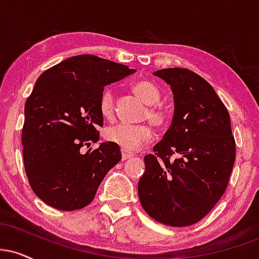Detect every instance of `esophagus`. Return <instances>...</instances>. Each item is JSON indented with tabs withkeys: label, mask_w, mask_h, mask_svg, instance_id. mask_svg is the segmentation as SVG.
I'll return each instance as SVG.
<instances>
[{
	"label": "esophagus",
	"mask_w": 259,
	"mask_h": 259,
	"mask_svg": "<svg viewBox=\"0 0 259 259\" xmlns=\"http://www.w3.org/2000/svg\"><path fill=\"white\" fill-rule=\"evenodd\" d=\"M133 156H134L133 153H129V152H126L125 150H121V158H123V160H126V159L132 158Z\"/></svg>",
	"instance_id": "34e87169"
}]
</instances>
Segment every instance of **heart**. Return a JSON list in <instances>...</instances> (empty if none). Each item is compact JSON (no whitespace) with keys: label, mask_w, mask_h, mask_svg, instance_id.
I'll return each instance as SVG.
<instances>
[{"label":"heart","mask_w":259,"mask_h":259,"mask_svg":"<svg viewBox=\"0 0 259 259\" xmlns=\"http://www.w3.org/2000/svg\"><path fill=\"white\" fill-rule=\"evenodd\" d=\"M133 92L148 105L145 112V119H148L156 127H164L169 123V114L164 108L156 103L160 100V91L156 85L151 81H138L133 85ZM100 112L107 119H111L114 114V96L111 89H106L100 97ZM107 141L113 142L125 150L126 152L138 151L140 147L147 144L152 138V129L148 124H114L107 127L105 132Z\"/></svg>","instance_id":"heart-1"}]
</instances>
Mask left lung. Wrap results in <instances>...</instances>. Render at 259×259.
I'll list each match as a JSON object with an SVG mask.
<instances>
[{
	"instance_id": "8db88e82",
	"label": "left lung",
	"mask_w": 259,
	"mask_h": 259,
	"mask_svg": "<svg viewBox=\"0 0 259 259\" xmlns=\"http://www.w3.org/2000/svg\"><path fill=\"white\" fill-rule=\"evenodd\" d=\"M154 75L170 85L175 111L154 153L145 156L139 198L154 221L189 227L203 219L227 190L236 156L230 115L214 89L195 72L167 68Z\"/></svg>"
}]
</instances>
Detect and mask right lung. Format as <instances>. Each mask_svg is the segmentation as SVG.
<instances>
[{"mask_svg": "<svg viewBox=\"0 0 259 259\" xmlns=\"http://www.w3.org/2000/svg\"><path fill=\"white\" fill-rule=\"evenodd\" d=\"M135 70L92 55L67 58L38 76L25 102L23 159L29 184L40 200L61 210L90 204L97 187L121 159L120 148L102 142L100 97L105 86Z\"/></svg>", "mask_w": 259, "mask_h": 259, "instance_id": "1", "label": "right lung"}]
</instances>
